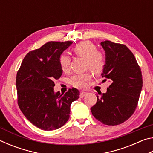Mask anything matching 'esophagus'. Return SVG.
<instances>
[{
	"mask_svg": "<svg viewBox=\"0 0 153 153\" xmlns=\"http://www.w3.org/2000/svg\"><path fill=\"white\" fill-rule=\"evenodd\" d=\"M86 94H87V92H82L81 93H80V98H83Z\"/></svg>",
	"mask_w": 153,
	"mask_h": 153,
	"instance_id": "esophagus-1",
	"label": "esophagus"
}]
</instances>
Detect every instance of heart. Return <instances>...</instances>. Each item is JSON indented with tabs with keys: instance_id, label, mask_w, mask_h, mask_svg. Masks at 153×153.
Segmentation results:
<instances>
[{
	"instance_id": "b5f03b06",
	"label": "heart",
	"mask_w": 153,
	"mask_h": 153,
	"mask_svg": "<svg viewBox=\"0 0 153 153\" xmlns=\"http://www.w3.org/2000/svg\"><path fill=\"white\" fill-rule=\"evenodd\" d=\"M97 46L90 41H83L77 44L73 48L76 55L86 58V66L95 74H99L102 71L105 64V56L100 51H97ZM59 64L64 72L70 69L71 59L67 54H62L59 57ZM92 79L90 71L74 75L71 79L73 86L79 89H84L87 86V82Z\"/></svg>"
}]
</instances>
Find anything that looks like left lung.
Segmentation results:
<instances>
[{
	"instance_id": "left-lung-1",
	"label": "left lung",
	"mask_w": 153,
	"mask_h": 153,
	"mask_svg": "<svg viewBox=\"0 0 153 153\" xmlns=\"http://www.w3.org/2000/svg\"><path fill=\"white\" fill-rule=\"evenodd\" d=\"M105 51L102 77L111 82L106 93L91 108L92 115L108 126L123 123L133 115L142 88L140 67L131 51L123 44L101 42Z\"/></svg>"
}]
</instances>
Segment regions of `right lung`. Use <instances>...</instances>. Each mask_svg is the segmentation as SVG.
<instances>
[{
    "mask_svg": "<svg viewBox=\"0 0 153 153\" xmlns=\"http://www.w3.org/2000/svg\"><path fill=\"white\" fill-rule=\"evenodd\" d=\"M73 43L71 41L45 44L28 53L16 76L18 106L33 125L43 130L60 128L69 118L72 102L79 98L76 88L65 94L54 92V81L60 78L59 57Z\"/></svg>",
    "mask_w": 153,
    "mask_h": 153,
    "instance_id": "1",
    "label": "right lung"
}]
</instances>
